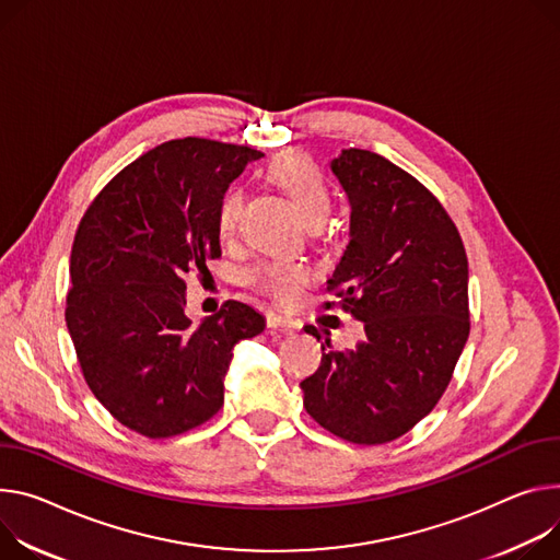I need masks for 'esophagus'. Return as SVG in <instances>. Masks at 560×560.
I'll return each mask as SVG.
<instances>
[{"mask_svg": "<svg viewBox=\"0 0 560 560\" xmlns=\"http://www.w3.org/2000/svg\"><path fill=\"white\" fill-rule=\"evenodd\" d=\"M266 324H268V328H281V330L292 328V322H290L288 317L275 313V311H268V313H266Z\"/></svg>", "mask_w": 560, "mask_h": 560, "instance_id": "1", "label": "esophagus"}]
</instances>
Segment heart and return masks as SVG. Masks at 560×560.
Listing matches in <instances>:
<instances>
[{
  "label": "heart",
  "instance_id": "obj_1",
  "mask_svg": "<svg viewBox=\"0 0 560 560\" xmlns=\"http://www.w3.org/2000/svg\"><path fill=\"white\" fill-rule=\"evenodd\" d=\"M268 178L290 198L292 208L303 223L322 225L326 221L330 212V191L308 156L299 154V151H288V154L277 156L268 167ZM241 208L243 191L238 187H230L221 194L217 206V230L223 238L234 232ZM311 268L299 261H270L249 275L254 288L281 303H292L301 294V288L311 283Z\"/></svg>",
  "mask_w": 560,
  "mask_h": 560
}]
</instances>
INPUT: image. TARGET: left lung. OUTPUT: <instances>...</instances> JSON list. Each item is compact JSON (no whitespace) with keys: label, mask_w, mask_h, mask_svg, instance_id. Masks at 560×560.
I'll list each match as a JSON object with an SVG mask.
<instances>
[{"label":"left lung","mask_w":560,"mask_h":560,"mask_svg":"<svg viewBox=\"0 0 560 560\" xmlns=\"http://www.w3.org/2000/svg\"><path fill=\"white\" fill-rule=\"evenodd\" d=\"M330 170L350 202V241L328 292L364 322V339L352 350L322 343V366L301 382L303 406L341 440L384 444L433 411L460 360L467 252L440 200L384 156L350 147ZM306 332L322 339L315 326Z\"/></svg>","instance_id":"obj_1"}]
</instances>
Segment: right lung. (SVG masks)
<instances>
[{"label":"right lung","mask_w":560,"mask_h":560,"mask_svg":"<svg viewBox=\"0 0 560 560\" xmlns=\"http://www.w3.org/2000/svg\"><path fill=\"white\" fill-rule=\"evenodd\" d=\"M257 159L208 138L163 142L114 176L78 225L67 328L91 393L144 438L217 416L234 346L266 328L241 301L194 324L183 281L221 257L219 198Z\"/></svg>","instance_id":"obj_1"}]
</instances>
